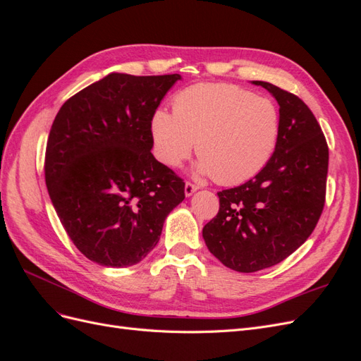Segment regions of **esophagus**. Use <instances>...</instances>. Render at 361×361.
<instances>
[{
    "instance_id": "34e87169",
    "label": "esophagus",
    "mask_w": 361,
    "mask_h": 361,
    "mask_svg": "<svg viewBox=\"0 0 361 361\" xmlns=\"http://www.w3.org/2000/svg\"><path fill=\"white\" fill-rule=\"evenodd\" d=\"M197 190H199L197 185H194V183H191V182L185 183V195H187V197H190V195H192Z\"/></svg>"
}]
</instances>
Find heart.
I'll use <instances>...</instances> for the list:
<instances>
[{
	"instance_id": "1",
	"label": "heart",
	"mask_w": 361,
	"mask_h": 361,
	"mask_svg": "<svg viewBox=\"0 0 361 361\" xmlns=\"http://www.w3.org/2000/svg\"><path fill=\"white\" fill-rule=\"evenodd\" d=\"M155 155L179 167L194 149L195 173L221 185L245 182L264 169L277 147L280 113L268 97L233 84L187 87L173 101V113L158 108L150 117Z\"/></svg>"
}]
</instances>
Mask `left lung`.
<instances>
[{
    "instance_id": "left-lung-1",
    "label": "left lung",
    "mask_w": 361,
    "mask_h": 361,
    "mask_svg": "<svg viewBox=\"0 0 361 361\" xmlns=\"http://www.w3.org/2000/svg\"><path fill=\"white\" fill-rule=\"evenodd\" d=\"M280 106V137L253 179L218 192L220 211L203 227L204 244L227 268L256 272L280 264L305 243L325 203L329 146L310 108L265 81Z\"/></svg>"
}]
</instances>
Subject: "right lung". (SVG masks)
<instances>
[{"instance_id": "add662e5", "label": "right lung", "mask_w": 361, "mask_h": 361, "mask_svg": "<svg viewBox=\"0 0 361 361\" xmlns=\"http://www.w3.org/2000/svg\"><path fill=\"white\" fill-rule=\"evenodd\" d=\"M182 76L113 72L63 104L45 180L72 243L96 264L133 267L159 241L185 183L152 155L150 117Z\"/></svg>"}]
</instances>
